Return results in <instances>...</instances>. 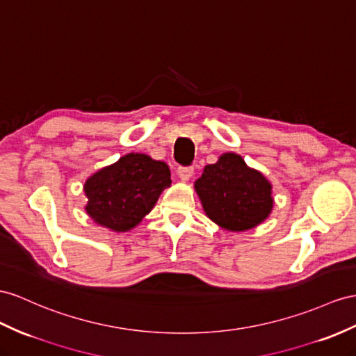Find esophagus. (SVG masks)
<instances>
[{"label":"esophagus","instance_id":"esophagus-1","mask_svg":"<svg viewBox=\"0 0 356 356\" xmlns=\"http://www.w3.org/2000/svg\"><path fill=\"white\" fill-rule=\"evenodd\" d=\"M194 175V168L193 167H179L177 168V176L181 180H189Z\"/></svg>","mask_w":356,"mask_h":356}]
</instances>
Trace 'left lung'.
Segmentation results:
<instances>
[{
    "mask_svg": "<svg viewBox=\"0 0 356 356\" xmlns=\"http://www.w3.org/2000/svg\"><path fill=\"white\" fill-rule=\"evenodd\" d=\"M209 220L229 232H247L268 220L272 184L238 153H222L194 184Z\"/></svg>",
    "mask_w": 356,
    "mask_h": 356,
    "instance_id": "left-lung-1",
    "label": "left lung"
}]
</instances>
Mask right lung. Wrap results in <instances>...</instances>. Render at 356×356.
Segmentation results:
<instances>
[{"label":"right lung","instance_id":"add662e5","mask_svg":"<svg viewBox=\"0 0 356 356\" xmlns=\"http://www.w3.org/2000/svg\"><path fill=\"white\" fill-rule=\"evenodd\" d=\"M170 185L171 172L165 162L144 153H127L86 180V212L108 230L131 232Z\"/></svg>","mask_w":356,"mask_h":356}]
</instances>
